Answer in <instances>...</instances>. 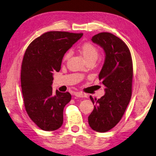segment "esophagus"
<instances>
[{
    "mask_svg": "<svg viewBox=\"0 0 156 156\" xmlns=\"http://www.w3.org/2000/svg\"><path fill=\"white\" fill-rule=\"evenodd\" d=\"M75 96L76 97H86V94L82 93V92H76L75 93Z\"/></svg>",
    "mask_w": 156,
    "mask_h": 156,
    "instance_id": "obj_1",
    "label": "esophagus"
}]
</instances>
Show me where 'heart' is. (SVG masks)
<instances>
[{"label":"heart","instance_id":"1","mask_svg":"<svg viewBox=\"0 0 156 156\" xmlns=\"http://www.w3.org/2000/svg\"><path fill=\"white\" fill-rule=\"evenodd\" d=\"M80 52L81 54L82 55L84 59L86 61H89V60H94L96 61L99 56V50L94 44L90 42H86L83 44L82 45L80 46ZM70 55V52H67L64 55V60H66L69 58Z\"/></svg>","mask_w":156,"mask_h":156}]
</instances>
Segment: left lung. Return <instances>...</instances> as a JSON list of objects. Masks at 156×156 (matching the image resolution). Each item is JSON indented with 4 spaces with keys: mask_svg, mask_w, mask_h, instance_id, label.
I'll return each mask as SVG.
<instances>
[{
    "mask_svg": "<svg viewBox=\"0 0 156 156\" xmlns=\"http://www.w3.org/2000/svg\"><path fill=\"white\" fill-rule=\"evenodd\" d=\"M101 46L105 59L99 75L105 87L101 99L90 97L94 108L88 116V123L98 132H106L119 123L130 101L132 92L133 63L128 46L116 35L102 32L92 37Z\"/></svg>",
    "mask_w": 156,
    "mask_h": 156,
    "instance_id": "obj_1",
    "label": "left lung"
}]
</instances>
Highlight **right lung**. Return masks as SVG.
I'll return each mask as SVG.
<instances>
[{
  "label": "right lung",
  "mask_w": 156,
  "mask_h": 156,
  "mask_svg": "<svg viewBox=\"0 0 156 156\" xmlns=\"http://www.w3.org/2000/svg\"><path fill=\"white\" fill-rule=\"evenodd\" d=\"M83 34L48 31L30 44L21 66V88L24 108L41 129L54 131L63 124V111L70 102L69 92L54 93L53 73L59 72L68 49Z\"/></svg>",
  "instance_id": "add662e5"
}]
</instances>
